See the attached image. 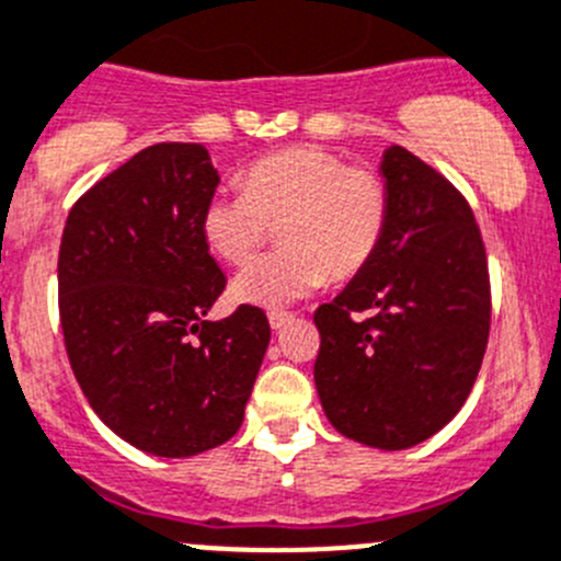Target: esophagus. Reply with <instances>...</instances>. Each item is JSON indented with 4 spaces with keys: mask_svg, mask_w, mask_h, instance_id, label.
I'll use <instances>...</instances> for the list:
<instances>
[{
    "mask_svg": "<svg viewBox=\"0 0 561 561\" xmlns=\"http://www.w3.org/2000/svg\"><path fill=\"white\" fill-rule=\"evenodd\" d=\"M290 320H293V314H287V312H271L268 314V323H271V329H274V331L285 329V325L290 323Z\"/></svg>",
    "mask_w": 561,
    "mask_h": 561,
    "instance_id": "obj_1",
    "label": "esophagus"
}]
</instances>
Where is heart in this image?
I'll use <instances>...</instances> for the list:
<instances>
[{"mask_svg": "<svg viewBox=\"0 0 561 561\" xmlns=\"http://www.w3.org/2000/svg\"><path fill=\"white\" fill-rule=\"evenodd\" d=\"M389 221V194L369 170H353L320 148H293L260 159L243 175V192H219L203 210L210 252L241 265L279 225V252L238 271V304L282 309L323 287L325 276L358 274Z\"/></svg>", "mask_w": 561, "mask_h": 561, "instance_id": "1", "label": "heart"}]
</instances>
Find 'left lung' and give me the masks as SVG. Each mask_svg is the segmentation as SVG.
<instances>
[{"instance_id": "1", "label": "left lung", "mask_w": 561, "mask_h": 561, "mask_svg": "<svg viewBox=\"0 0 561 561\" xmlns=\"http://www.w3.org/2000/svg\"><path fill=\"white\" fill-rule=\"evenodd\" d=\"M389 221L369 263L314 312V386L336 433L408 449L463 408L491 329L488 260L458 188L400 145L383 150ZM353 311H369L353 321Z\"/></svg>"}]
</instances>
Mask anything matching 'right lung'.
<instances>
[{
    "instance_id": "1",
    "label": "right lung",
    "mask_w": 561,
    "mask_h": 561,
    "mask_svg": "<svg viewBox=\"0 0 561 561\" xmlns=\"http://www.w3.org/2000/svg\"><path fill=\"white\" fill-rule=\"evenodd\" d=\"M203 145L145 148L70 208L59 247V323L103 425L159 458L230 442L271 342L263 309L210 323L227 276L203 238L219 186Z\"/></svg>"
}]
</instances>
